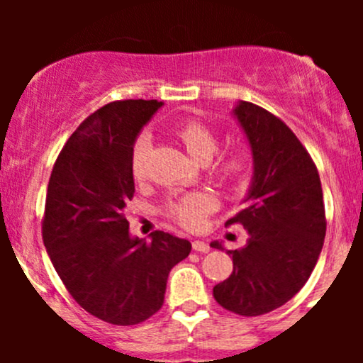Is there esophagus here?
<instances>
[{
	"instance_id": "1",
	"label": "esophagus",
	"mask_w": 363,
	"mask_h": 363,
	"mask_svg": "<svg viewBox=\"0 0 363 363\" xmlns=\"http://www.w3.org/2000/svg\"><path fill=\"white\" fill-rule=\"evenodd\" d=\"M193 249L196 252H208L210 251V244L205 242V240H194Z\"/></svg>"
}]
</instances>
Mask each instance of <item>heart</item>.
I'll return each instance as SVG.
<instances>
[{
    "label": "heart",
    "instance_id": "heart-1",
    "mask_svg": "<svg viewBox=\"0 0 363 363\" xmlns=\"http://www.w3.org/2000/svg\"><path fill=\"white\" fill-rule=\"evenodd\" d=\"M174 136L179 140V143L184 147L187 155L193 158L198 164H208L213 158L218 150V138L205 123L196 119H187L179 123L174 128ZM150 148V136L147 133H141L135 140L131 147V174L135 179H143L147 172V153ZM247 162L242 153L235 152L225 157V160L220 164L218 174L227 181H235L244 174ZM215 203L210 196L205 193H193L187 194L177 201L170 203L169 213L177 220L179 223L187 228H194L201 223L203 216L208 211L213 210Z\"/></svg>",
    "mask_w": 363,
    "mask_h": 363
}]
</instances>
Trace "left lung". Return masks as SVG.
<instances>
[{
    "instance_id": "8db88e82",
    "label": "left lung",
    "mask_w": 363,
    "mask_h": 363,
    "mask_svg": "<svg viewBox=\"0 0 363 363\" xmlns=\"http://www.w3.org/2000/svg\"><path fill=\"white\" fill-rule=\"evenodd\" d=\"M252 153L244 210L227 223L247 230V244L227 251L234 272L213 297L239 315H261L286 303L309 280L326 235L315 164L294 131L272 112L239 101L232 111ZM215 249L223 245L215 240Z\"/></svg>"
}]
</instances>
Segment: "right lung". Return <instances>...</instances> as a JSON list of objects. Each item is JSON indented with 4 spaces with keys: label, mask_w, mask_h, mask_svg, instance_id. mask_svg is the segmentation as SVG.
Here are the masks:
<instances>
[{
    "label": "right lung",
    "mask_w": 363,
    "mask_h": 363,
    "mask_svg": "<svg viewBox=\"0 0 363 363\" xmlns=\"http://www.w3.org/2000/svg\"><path fill=\"white\" fill-rule=\"evenodd\" d=\"M162 106L140 99L95 111L66 141L48 186L43 239L54 269L83 309L118 326L164 306L170 269L191 252L167 232L133 237L124 216L135 194L131 147Z\"/></svg>",
    "instance_id": "add662e5"
}]
</instances>
